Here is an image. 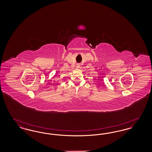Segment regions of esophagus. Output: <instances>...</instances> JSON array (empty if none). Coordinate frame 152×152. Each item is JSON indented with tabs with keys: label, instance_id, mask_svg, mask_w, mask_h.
Returning <instances> with one entry per match:
<instances>
[{
	"label": "esophagus",
	"instance_id": "esophagus-1",
	"mask_svg": "<svg viewBox=\"0 0 152 152\" xmlns=\"http://www.w3.org/2000/svg\"><path fill=\"white\" fill-rule=\"evenodd\" d=\"M77 67H80L79 64H77Z\"/></svg>",
	"mask_w": 152,
	"mask_h": 152
}]
</instances>
